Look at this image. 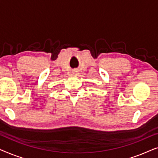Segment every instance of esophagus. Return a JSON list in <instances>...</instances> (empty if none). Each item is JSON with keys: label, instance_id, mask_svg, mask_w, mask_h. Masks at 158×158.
Wrapping results in <instances>:
<instances>
[{"label": "esophagus", "instance_id": "1", "mask_svg": "<svg viewBox=\"0 0 158 158\" xmlns=\"http://www.w3.org/2000/svg\"><path fill=\"white\" fill-rule=\"evenodd\" d=\"M73 73H74V74H75V75H77V73H78V70H73Z\"/></svg>", "mask_w": 158, "mask_h": 158}]
</instances>
